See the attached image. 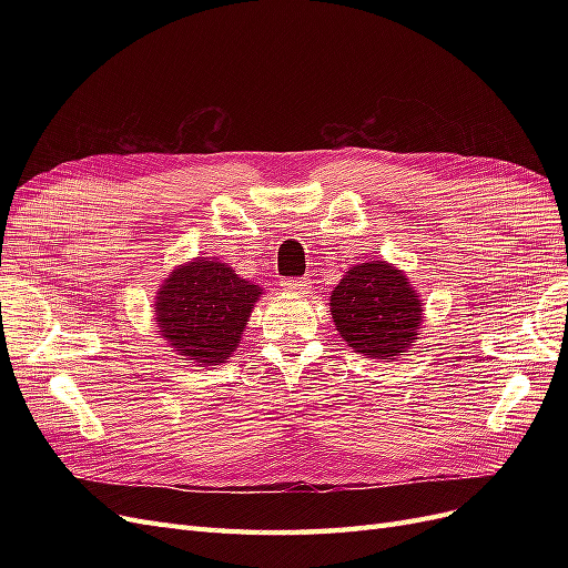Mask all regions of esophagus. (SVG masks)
Segmentation results:
<instances>
[{
    "mask_svg": "<svg viewBox=\"0 0 568 568\" xmlns=\"http://www.w3.org/2000/svg\"><path fill=\"white\" fill-rule=\"evenodd\" d=\"M286 291H291V294H305L307 288H311V280H305V277H291V280H286L284 284H282Z\"/></svg>",
    "mask_w": 568,
    "mask_h": 568,
    "instance_id": "1",
    "label": "esophagus"
}]
</instances>
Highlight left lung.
I'll use <instances>...</instances> for the list:
<instances>
[{
  "label": "left lung",
  "mask_w": 568,
  "mask_h": 568,
  "mask_svg": "<svg viewBox=\"0 0 568 568\" xmlns=\"http://www.w3.org/2000/svg\"><path fill=\"white\" fill-rule=\"evenodd\" d=\"M329 301L336 329L355 353L390 363L415 346L422 301L405 272L386 261L353 265Z\"/></svg>",
  "instance_id": "left-lung-1"
}]
</instances>
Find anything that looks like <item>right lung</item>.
<instances>
[{
	"instance_id": "1",
	"label": "right lung",
	"mask_w": 568,
	"mask_h": 568,
	"mask_svg": "<svg viewBox=\"0 0 568 568\" xmlns=\"http://www.w3.org/2000/svg\"><path fill=\"white\" fill-rule=\"evenodd\" d=\"M263 288L227 263L196 257L168 274L153 301L161 336L196 367L227 363Z\"/></svg>"
}]
</instances>
